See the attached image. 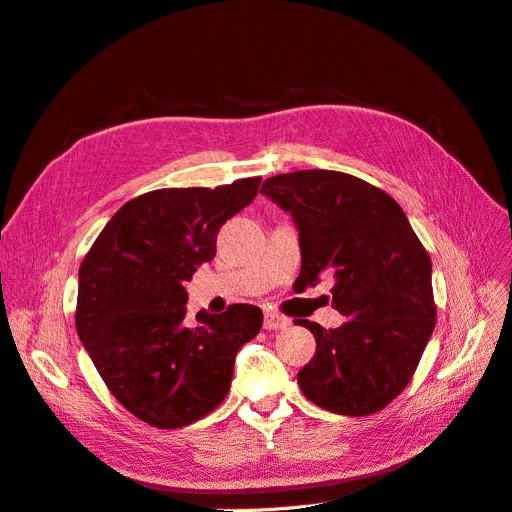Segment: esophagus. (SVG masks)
<instances>
[{"label":"esophagus","mask_w":512,"mask_h":512,"mask_svg":"<svg viewBox=\"0 0 512 512\" xmlns=\"http://www.w3.org/2000/svg\"><path fill=\"white\" fill-rule=\"evenodd\" d=\"M262 327H265V331H282L288 327V320L280 314H265V322H262Z\"/></svg>","instance_id":"34e87169"}]
</instances>
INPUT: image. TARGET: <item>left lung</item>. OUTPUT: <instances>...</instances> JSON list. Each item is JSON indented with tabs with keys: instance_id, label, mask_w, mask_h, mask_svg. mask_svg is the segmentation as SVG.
Returning <instances> with one entry per match:
<instances>
[{
	"instance_id": "left-lung-1",
	"label": "left lung",
	"mask_w": 512,
	"mask_h": 512,
	"mask_svg": "<svg viewBox=\"0 0 512 512\" xmlns=\"http://www.w3.org/2000/svg\"><path fill=\"white\" fill-rule=\"evenodd\" d=\"M265 196L299 228L301 290L320 273L335 277L339 329L297 320L316 337V354L299 374L316 406L365 416L406 389L436 327L431 258L395 200L337 170H297L269 177Z\"/></svg>"
}]
</instances>
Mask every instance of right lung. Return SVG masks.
Masks as SVG:
<instances>
[{"mask_svg": "<svg viewBox=\"0 0 512 512\" xmlns=\"http://www.w3.org/2000/svg\"><path fill=\"white\" fill-rule=\"evenodd\" d=\"M260 181L136 196L81 262L76 333L108 391L151 427H185L218 408L239 348L262 327L247 303L190 324L183 286L213 260L222 224L252 203Z\"/></svg>", "mask_w": 512, "mask_h": 512, "instance_id": "add662e5", "label": "right lung"}]
</instances>
